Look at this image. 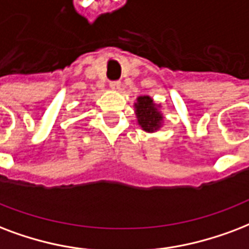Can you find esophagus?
I'll list each match as a JSON object with an SVG mask.
<instances>
[{
    "instance_id": "34e87169",
    "label": "esophagus",
    "mask_w": 249,
    "mask_h": 249,
    "mask_svg": "<svg viewBox=\"0 0 249 249\" xmlns=\"http://www.w3.org/2000/svg\"><path fill=\"white\" fill-rule=\"evenodd\" d=\"M121 86V83L119 82V81H112V82H109V87H111L112 90H119Z\"/></svg>"
}]
</instances>
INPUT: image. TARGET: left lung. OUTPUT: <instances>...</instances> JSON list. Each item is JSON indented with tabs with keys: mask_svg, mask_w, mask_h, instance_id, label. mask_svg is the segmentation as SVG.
Returning a JSON list of instances; mask_svg holds the SVG:
<instances>
[{
	"mask_svg": "<svg viewBox=\"0 0 249 249\" xmlns=\"http://www.w3.org/2000/svg\"><path fill=\"white\" fill-rule=\"evenodd\" d=\"M158 104L154 103V100L150 96H138L137 103H134L136 108V116H137L138 124L145 132L153 133L158 130L162 126L163 115L159 111Z\"/></svg>",
	"mask_w": 249,
	"mask_h": 249,
	"instance_id": "1",
	"label": "left lung"
}]
</instances>
